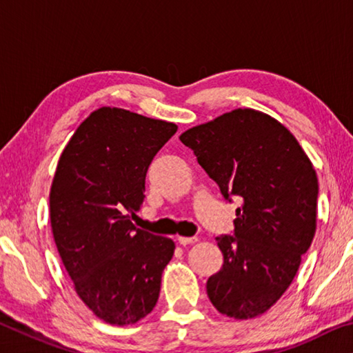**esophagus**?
<instances>
[{"label":"esophagus","mask_w":353,"mask_h":353,"mask_svg":"<svg viewBox=\"0 0 353 353\" xmlns=\"http://www.w3.org/2000/svg\"><path fill=\"white\" fill-rule=\"evenodd\" d=\"M198 241V238L196 236H179L177 238V243L181 244V246H188V244H194Z\"/></svg>","instance_id":"1"}]
</instances>
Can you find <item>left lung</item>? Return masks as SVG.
Segmentation results:
<instances>
[{"mask_svg": "<svg viewBox=\"0 0 353 353\" xmlns=\"http://www.w3.org/2000/svg\"><path fill=\"white\" fill-rule=\"evenodd\" d=\"M221 193L241 199L235 236H218L223 268L207 280L221 314L252 319L288 290L313 241L318 176L296 137L276 118L235 109L179 137Z\"/></svg>", "mask_w": 353, "mask_h": 353, "instance_id": "left-lung-1", "label": "left lung"}]
</instances>
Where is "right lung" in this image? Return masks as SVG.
Returning a JSON list of instances; mask_svg holds the SVG:
<instances>
[{
  "label": "right lung",
  "instance_id": "add662e5",
  "mask_svg": "<svg viewBox=\"0 0 353 353\" xmlns=\"http://www.w3.org/2000/svg\"><path fill=\"white\" fill-rule=\"evenodd\" d=\"M176 130L163 119L99 107L59 159L52 236L77 296L107 324L130 325L152 312L174 255L171 238L137 229L128 213L140 208L149 165Z\"/></svg>",
  "mask_w": 353,
  "mask_h": 353
}]
</instances>
